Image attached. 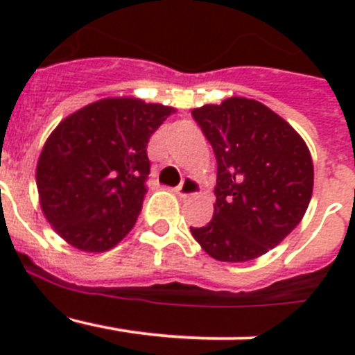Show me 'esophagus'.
Returning a JSON list of instances; mask_svg holds the SVG:
<instances>
[{
    "label": "esophagus",
    "instance_id": "34e87169",
    "mask_svg": "<svg viewBox=\"0 0 355 355\" xmlns=\"http://www.w3.org/2000/svg\"><path fill=\"white\" fill-rule=\"evenodd\" d=\"M174 192L180 199H187V197H192L199 192V184H197V181L192 180V178H184L183 183H181L180 187L174 188Z\"/></svg>",
    "mask_w": 355,
    "mask_h": 355
}]
</instances>
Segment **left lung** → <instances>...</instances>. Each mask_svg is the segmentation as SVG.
<instances>
[{"mask_svg":"<svg viewBox=\"0 0 355 355\" xmlns=\"http://www.w3.org/2000/svg\"><path fill=\"white\" fill-rule=\"evenodd\" d=\"M216 158L215 211L190 227L218 261L243 263L279 245L302 220L313 159L300 135L263 103L229 97L192 110Z\"/></svg>","mask_w":355,"mask_h":355,"instance_id":"1","label":"left lung"}]
</instances>
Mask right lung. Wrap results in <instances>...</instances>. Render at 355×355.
Instances as JSON below:
<instances>
[{"mask_svg": "<svg viewBox=\"0 0 355 355\" xmlns=\"http://www.w3.org/2000/svg\"><path fill=\"white\" fill-rule=\"evenodd\" d=\"M175 110L108 97L56 126L37 163L40 208L69 245L105 252L133 229L147 193V144Z\"/></svg>", "mask_w": 355, "mask_h": 355, "instance_id": "add662e5", "label": "right lung"}]
</instances>
